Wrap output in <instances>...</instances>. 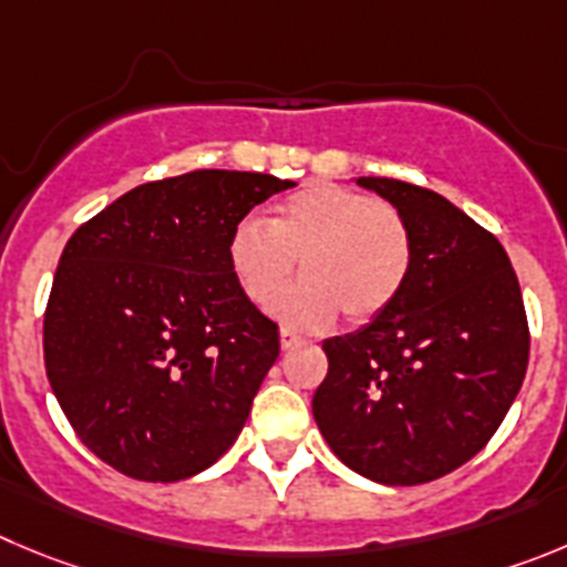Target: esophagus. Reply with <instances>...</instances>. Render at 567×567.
Instances as JSON below:
<instances>
[{
  "label": "esophagus",
  "mask_w": 567,
  "mask_h": 567,
  "mask_svg": "<svg viewBox=\"0 0 567 567\" xmlns=\"http://www.w3.org/2000/svg\"><path fill=\"white\" fill-rule=\"evenodd\" d=\"M299 341H301V336H296V332L279 330V347H282V349H290L293 343H299Z\"/></svg>",
  "instance_id": "1"
}]
</instances>
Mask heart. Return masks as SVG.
I'll return each instance as SVG.
<instances>
[{
	"mask_svg": "<svg viewBox=\"0 0 567 567\" xmlns=\"http://www.w3.org/2000/svg\"><path fill=\"white\" fill-rule=\"evenodd\" d=\"M300 259L302 279L278 288ZM414 266V237L396 206L338 184H308L271 212L246 218L229 237V268L251 305L290 327L319 330L338 313L367 324L403 293Z\"/></svg>",
	"mask_w": 567,
	"mask_h": 567,
	"instance_id": "1",
	"label": "heart"
}]
</instances>
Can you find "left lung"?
Returning <instances> with one entry per match:
<instances>
[{"mask_svg":"<svg viewBox=\"0 0 567 567\" xmlns=\"http://www.w3.org/2000/svg\"><path fill=\"white\" fill-rule=\"evenodd\" d=\"M403 212L414 266L385 313L321 343V436L355 473L414 486L453 473L498 431L528 367L520 285L498 237L439 193L358 178Z\"/></svg>","mask_w":567,"mask_h":567,"instance_id":"left-lung-1","label":"left lung"}]
</instances>
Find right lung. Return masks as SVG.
<instances>
[{
    "label": "right lung",
    "mask_w": 567,
    "mask_h": 567,
    "mask_svg": "<svg viewBox=\"0 0 567 567\" xmlns=\"http://www.w3.org/2000/svg\"><path fill=\"white\" fill-rule=\"evenodd\" d=\"M293 187L193 171L134 187L78 226L44 310V367L78 439L116 473L171 484L218 462L279 358L237 288L229 237Z\"/></svg>",
    "instance_id": "1"
}]
</instances>
